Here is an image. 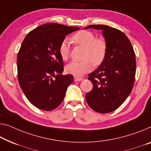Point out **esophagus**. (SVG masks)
<instances>
[{
  "label": "esophagus",
  "instance_id": "esophagus-1",
  "mask_svg": "<svg viewBox=\"0 0 151 151\" xmlns=\"http://www.w3.org/2000/svg\"><path fill=\"white\" fill-rule=\"evenodd\" d=\"M83 80V78H77L76 77L74 78V80H75V82H80V81H82Z\"/></svg>",
  "mask_w": 151,
  "mask_h": 151
}]
</instances>
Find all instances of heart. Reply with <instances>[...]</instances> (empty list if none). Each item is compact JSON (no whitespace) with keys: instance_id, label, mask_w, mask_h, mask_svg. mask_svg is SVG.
<instances>
[{"instance_id":"b5f03b06","label":"heart","mask_w":151,"mask_h":151,"mask_svg":"<svg viewBox=\"0 0 151 151\" xmlns=\"http://www.w3.org/2000/svg\"><path fill=\"white\" fill-rule=\"evenodd\" d=\"M71 41L78 46L84 48L82 61H73L65 67V70L76 77H80L90 72L92 63L99 65L105 60L107 52V43L105 38H96L94 33L88 30H81L71 36ZM59 53L61 59L67 61L70 55L68 42L63 40L59 46Z\"/></svg>"}]
</instances>
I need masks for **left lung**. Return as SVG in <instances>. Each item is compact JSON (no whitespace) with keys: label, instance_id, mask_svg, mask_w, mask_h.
<instances>
[{"label":"left lung","instance_id":"1","mask_svg":"<svg viewBox=\"0 0 151 151\" xmlns=\"http://www.w3.org/2000/svg\"><path fill=\"white\" fill-rule=\"evenodd\" d=\"M101 29L107 43L105 60L88 78L93 84L86 94L90 107L100 113L117 109L126 101L135 80V52L124 32L105 25H90L85 29Z\"/></svg>","mask_w":151,"mask_h":151}]
</instances>
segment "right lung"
I'll return each instance as SVG.
<instances>
[{
	"label": "right lung",
	"mask_w": 151,
	"mask_h": 151,
	"mask_svg": "<svg viewBox=\"0 0 151 151\" xmlns=\"http://www.w3.org/2000/svg\"><path fill=\"white\" fill-rule=\"evenodd\" d=\"M79 29L48 23L25 37L17 55L18 81L25 96L36 107L52 111L63 101L73 76L61 74L63 61L59 46L67 34Z\"/></svg>",
	"instance_id": "right-lung-1"
}]
</instances>
